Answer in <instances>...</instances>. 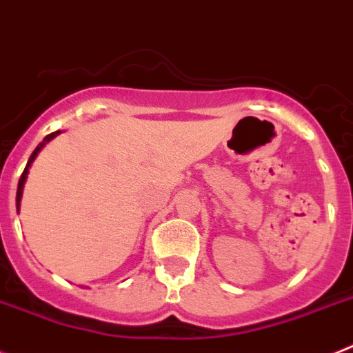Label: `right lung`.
Returning a JSON list of instances; mask_svg holds the SVG:
<instances>
[{
    "label": "right lung",
    "mask_w": 353,
    "mask_h": 353,
    "mask_svg": "<svg viewBox=\"0 0 353 353\" xmlns=\"http://www.w3.org/2000/svg\"><path fill=\"white\" fill-rule=\"evenodd\" d=\"M57 134H60V131H54V133H51V134H48V137H46L44 140H42L41 143H39V145H37V149L35 151L32 152V156H30V159H28V163H26V168H24V172L21 174V179H19V185H17V195H15V204H17V213H19V206H21V197H23V190H24V183H26V177H28V172H30V167H32V163H33V159L37 158V154H39V152L42 151V147L46 145V143L49 142V140H53L54 137H57Z\"/></svg>",
    "instance_id": "obj_1"
}]
</instances>
